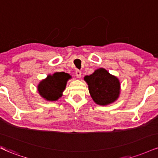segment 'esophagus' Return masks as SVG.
I'll list each match as a JSON object with an SVG mask.
<instances>
[{
	"label": "esophagus",
	"mask_w": 158,
	"mask_h": 158,
	"mask_svg": "<svg viewBox=\"0 0 158 158\" xmlns=\"http://www.w3.org/2000/svg\"><path fill=\"white\" fill-rule=\"evenodd\" d=\"M76 76H77V78H81V72L79 71V70H77V71H76Z\"/></svg>",
	"instance_id": "1"
}]
</instances>
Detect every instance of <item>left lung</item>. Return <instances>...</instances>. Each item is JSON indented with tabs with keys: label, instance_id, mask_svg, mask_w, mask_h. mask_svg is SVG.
<instances>
[{
	"label": "left lung",
	"instance_id": "8db88e82",
	"mask_svg": "<svg viewBox=\"0 0 158 158\" xmlns=\"http://www.w3.org/2000/svg\"><path fill=\"white\" fill-rule=\"evenodd\" d=\"M84 80L88 85L91 98L98 105L106 106L115 102L120 96V81L103 68L96 69Z\"/></svg>",
	"mask_w": 158,
	"mask_h": 158
}]
</instances>
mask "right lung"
I'll return each instance as SVG.
<instances>
[{
    "label": "right lung",
    "mask_w": 158,
    "mask_h": 158,
    "mask_svg": "<svg viewBox=\"0 0 158 158\" xmlns=\"http://www.w3.org/2000/svg\"><path fill=\"white\" fill-rule=\"evenodd\" d=\"M70 79H71V76L64 72H55L53 74H48L38 84V93L42 98L48 102L57 101L62 97L67 81Z\"/></svg>",
    "instance_id": "add662e5"
}]
</instances>
